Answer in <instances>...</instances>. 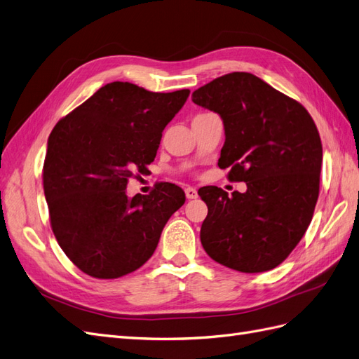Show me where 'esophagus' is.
Returning <instances> with one entry per match:
<instances>
[{"instance_id":"34e87169","label":"esophagus","mask_w":359,"mask_h":359,"mask_svg":"<svg viewBox=\"0 0 359 359\" xmlns=\"http://www.w3.org/2000/svg\"><path fill=\"white\" fill-rule=\"evenodd\" d=\"M186 196H187V199H196L198 198V190L193 189V187H187L186 189Z\"/></svg>"}]
</instances>
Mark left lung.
<instances>
[{"instance_id": "8db88e82", "label": "left lung", "mask_w": 359, "mask_h": 359, "mask_svg": "<svg viewBox=\"0 0 359 359\" xmlns=\"http://www.w3.org/2000/svg\"><path fill=\"white\" fill-rule=\"evenodd\" d=\"M193 103L219 114V166L247 191L203 187L201 243L211 259L241 273L280 265L301 241L319 196L322 144L306 107L257 76L233 72L201 86Z\"/></svg>"}]
</instances>
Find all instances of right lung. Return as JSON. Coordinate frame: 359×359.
I'll use <instances>...</instances> for the list:
<instances>
[{"mask_svg":"<svg viewBox=\"0 0 359 359\" xmlns=\"http://www.w3.org/2000/svg\"><path fill=\"white\" fill-rule=\"evenodd\" d=\"M189 94L111 82L53 127L43 166L50 226L85 274L118 278L142 266L170 215L186 202L170 182L133 198L126 187L136 170L154 161L163 130Z\"/></svg>","mask_w":359,"mask_h":359,"instance_id":"add662e5","label":"right lung"}]
</instances>
